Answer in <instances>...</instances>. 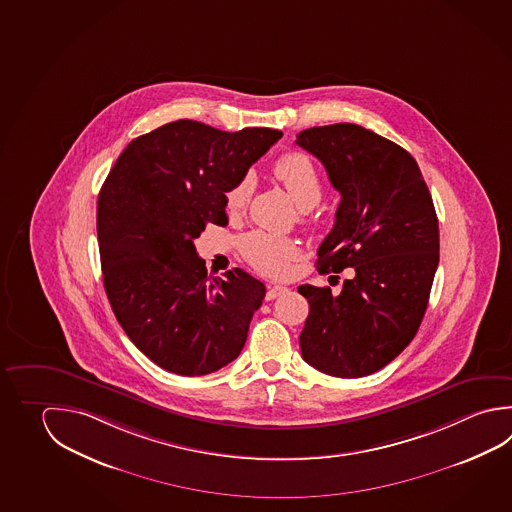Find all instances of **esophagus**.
Instances as JSON below:
<instances>
[{
	"label": "esophagus",
	"instance_id": "1",
	"mask_svg": "<svg viewBox=\"0 0 512 512\" xmlns=\"http://www.w3.org/2000/svg\"><path fill=\"white\" fill-rule=\"evenodd\" d=\"M285 294H289V289H287V287H283V285H274V287H269V290H267L265 299H267V301H272V299L279 298V296H285Z\"/></svg>",
	"mask_w": 512,
	"mask_h": 512
}]
</instances>
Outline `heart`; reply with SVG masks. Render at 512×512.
Segmentation results:
<instances>
[{
  "label": "heart",
  "instance_id": "1",
  "mask_svg": "<svg viewBox=\"0 0 512 512\" xmlns=\"http://www.w3.org/2000/svg\"><path fill=\"white\" fill-rule=\"evenodd\" d=\"M274 177L287 189V193L292 196L299 209H312L314 205L319 204L323 196L321 175L312 158L305 153L290 151L279 157L274 164ZM252 189L254 180L252 175L247 173L225 191V211L229 216L236 218L245 211ZM242 252L245 260L258 272L278 278L287 274L292 261L298 260L301 247L299 242L289 236H274L254 231L243 238Z\"/></svg>",
  "mask_w": 512,
  "mask_h": 512
}]
</instances>
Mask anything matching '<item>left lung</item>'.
Segmentation results:
<instances>
[{"label": "left lung", "instance_id": "1", "mask_svg": "<svg viewBox=\"0 0 512 512\" xmlns=\"http://www.w3.org/2000/svg\"><path fill=\"white\" fill-rule=\"evenodd\" d=\"M296 144L321 160L341 193L317 270L354 269L339 296L299 287L310 305L301 355L319 372L357 379L391 363L419 330L438 267L435 205L415 158L363 126H317Z\"/></svg>", "mask_w": 512, "mask_h": 512}]
</instances>
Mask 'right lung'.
<instances>
[{"label":"right lung","instance_id":"right-lung-1","mask_svg":"<svg viewBox=\"0 0 512 512\" xmlns=\"http://www.w3.org/2000/svg\"><path fill=\"white\" fill-rule=\"evenodd\" d=\"M283 133L169 122L131 140L97 202L106 296L133 344L160 368L207 375L234 361L265 285L245 270L207 276L195 240L227 225L225 191Z\"/></svg>","mask_w":512,"mask_h":512}]
</instances>
